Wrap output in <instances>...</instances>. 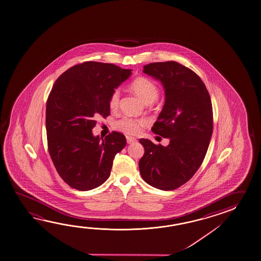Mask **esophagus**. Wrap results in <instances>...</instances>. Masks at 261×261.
<instances>
[{
    "mask_svg": "<svg viewBox=\"0 0 261 261\" xmlns=\"http://www.w3.org/2000/svg\"><path fill=\"white\" fill-rule=\"evenodd\" d=\"M126 141L128 144H132V143L137 142V138H132V137H126Z\"/></svg>",
    "mask_w": 261,
    "mask_h": 261,
    "instance_id": "esophagus-1",
    "label": "esophagus"
}]
</instances>
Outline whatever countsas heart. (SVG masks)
<instances>
[{
  "label": "heart",
  "instance_id": "heart-1",
  "mask_svg": "<svg viewBox=\"0 0 261 261\" xmlns=\"http://www.w3.org/2000/svg\"><path fill=\"white\" fill-rule=\"evenodd\" d=\"M129 89L134 93L138 95L145 103H152L158 98L159 96V88L155 82L151 79L139 76L134 79L129 85ZM120 102V91L118 89H114L110 98H109V107L112 110L118 108ZM148 125V120L145 118H133L124 116L123 118L119 119L114 123V128L120 132L126 135H138L141 133L143 128Z\"/></svg>",
  "mask_w": 261,
  "mask_h": 261
}]
</instances>
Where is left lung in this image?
Instances as JSON below:
<instances>
[{
	"instance_id": "obj_1",
	"label": "left lung",
	"mask_w": 261,
	"mask_h": 261,
	"mask_svg": "<svg viewBox=\"0 0 261 261\" xmlns=\"http://www.w3.org/2000/svg\"><path fill=\"white\" fill-rule=\"evenodd\" d=\"M143 72L165 89V103L151 130L170 143L163 147L139 139L145 148L139 171L151 187L174 190L193 177L206 156L213 130L212 99L201 79L177 62L151 63Z\"/></svg>"
}]
</instances>
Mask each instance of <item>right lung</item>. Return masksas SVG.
I'll return each instance as SVG.
<instances>
[{
	"mask_svg": "<svg viewBox=\"0 0 261 261\" xmlns=\"http://www.w3.org/2000/svg\"><path fill=\"white\" fill-rule=\"evenodd\" d=\"M113 64H75L55 81L46 103L48 150L56 171L69 187L88 191L103 184L113 159L126 144L113 131L94 137L97 118L110 115L109 98L131 74Z\"/></svg>",
	"mask_w": 261,
	"mask_h": 261,
	"instance_id": "right-lung-1",
	"label": "right lung"
}]
</instances>
